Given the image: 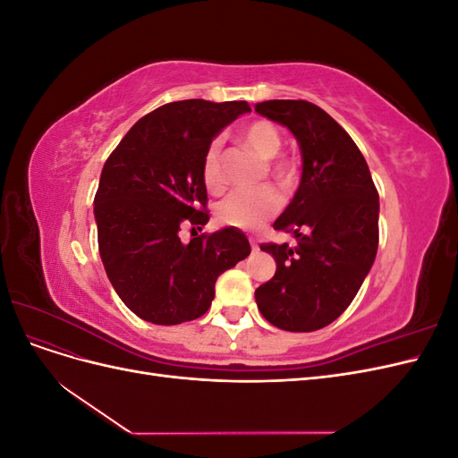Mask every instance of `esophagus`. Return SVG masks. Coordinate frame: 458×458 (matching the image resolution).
Returning a JSON list of instances; mask_svg holds the SVG:
<instances>
[{
	"instance_id": "34e87169",
	"label": "esophagus",
	"mask_w": 458,
	"mask_h": 458,
	"mask_svg": "<svg viewBox=\"0 0 458 458\" xmlns=\"http://www.w3.org/2000/svg\"><path fill=\"white\" fill-rule=\"evenodd\" d=\"M250 244H252V250L256 252V250H259V246H258V242L254 241V239H250Z\"/></svg>"
}]
</instances>
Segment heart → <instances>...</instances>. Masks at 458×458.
Wrapping results in <instances>:
<instances>
[{
    "instance_id": "1",
    "label": "heart",
    "mask_w": 458,
    "mask_h": 458,
    "mask_svg": "<svg viewBox=\"0 0 458 458\" xmlns=\"http://www.w3.org/2000/svg\"><path fill=\"white\" fill-rule=\"evenodd\" d=\"M244 141L263 160H273L283 148V135L267 120H256L242 131ZM273 177L284 187L296 182V168L290 162H275ZM202 182L208 191L219 192L225 187V175L221 170V140L208 145L202 157ZM281 195L269 185L252 189H234L217 204V219L224 225L237 229H258L263 221L279 212Z\"/></svg>"
}]
</instances>
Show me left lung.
<instances>
[{
    "instance_id": "obj_1",
    "label": "left lung",
    "mask_w": 458,
    "mask_h": 458,
    "mask_svg": "<svg viewBox=\"0 0 458 458\" xmlns=\"http://www.w3.org/2000/svg\"><path fill=\"white\" fill-rule=\"evenodd\" d=\"M256 113L283 123L301 150V179L276 231L298 244H261L276 261L256 288L261 315L290 332H311L338 318L369 275L378 250V191L352 137L310 101H263Z\"/></svg>"
}]
</instances>
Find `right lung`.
Wrapping results in <instances>:
<instances>
[{"label": "right lung", "mask_w": 458, "mask_h": 458, "mask_svg": "<svg viewBox=\"0 0 458 458\" xmlns=\"http://www.w3.org/2000/svg\"><path fill=\"white\" fill-rule=\"evenodd\" d=\"M246 101L187 99L133 123L103 165L95 195L99 254L126 306L152 325H179L212 306L217 276L250 254L246 234L225 227L187 244L182 225L208 224L202 157Z\"/></svg>", "instance_id": "1"}]
</instances>
